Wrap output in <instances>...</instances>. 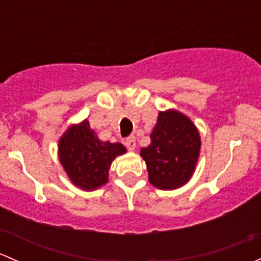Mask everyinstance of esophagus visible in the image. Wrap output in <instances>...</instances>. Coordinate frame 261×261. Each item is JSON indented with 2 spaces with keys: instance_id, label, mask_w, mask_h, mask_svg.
Listing matches in <instances>:
<instances>
[{
  "instance_id": "esophagus-1",
  "label": "esophagus",
  "mask_w": 261,
  "mask_h": 261,
  "mask_svg": "<svg viewBox=\"0 0 261 261\" xmlns=\"http://www.w3.org/2000/svg\"><path fill=\"white\" fill-rule=\"evenodd\" d=\"M125 145L128 150H130V151H134V150H135V147H136L135 136H128V138L125 140Z\"/></svg>"
}]
</instances>
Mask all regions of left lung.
<instances>
[{
    "label": "left lung",
    "mask_w": 261,
    "mask_h": 261,
    "mask_svg": "<svg viewBox=\"0 0 261 261\" xmlns=\"http://www.w3.org/2000/svg\"><path fill=\"white\" fill-rule=\"evenodd\" d=\"M150 139V145L140 151L150 183L164 191L184 186L193 174L201 150L196 125L175 110L159 112Z\"/></svg>",
    "instance_id": "obj_1"
}]
</instances>
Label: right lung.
<instances>
[{"label": "right lung", "instance_id": "obj_1", "mask_svg": "<svg viewBox=\"0 0 261 261\" xmlns=\"http://www.w3.org/2000/svg\"><path fill=\"white\" fill-rule=\"evenodd\" d=\"M58 150L69 179L84 191H94L106 184L114 159L126 152L122 144L99 140L88 120L70 126L60 138Z\"/></svg>", "mask_w": 261, "mask_h": 261}]
</instances>
